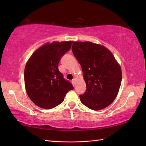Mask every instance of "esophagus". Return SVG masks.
<instances>
[{
	"mask_svg": "<svg viewBox=\"0 0 146 146\" xmlns=\"http://www.w3.org/2000/svg\"><path fill=\"white\" fill-rule=\"evenodd\" d=\"M76 78H74L73 80H72V83H74V84H75L76 83Z\"/></svg>",
	"mask_w": 146,
	"mask_h": 146,
	"instance_id": "obj_1",
	"label": "esophagus"
}]
</instances>
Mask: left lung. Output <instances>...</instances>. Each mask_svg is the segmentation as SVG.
<instances>
[{"label":"left lung","instance_id":"8db88e82","mask_svg":"<svg viewBox=\"0 0 146 146\" xmlns=\"http://www.w3.org/2000/svg\"><path fill=\"white\" fill-rule=\"evenodd\" d=\"M72 51L80 63L86 83L81 102L92 110L107 107L116 99L122 81L121 66L111 51L90 41H74Z\"/></svg>","mask_w":146,"mask_h":146}]
</instances>
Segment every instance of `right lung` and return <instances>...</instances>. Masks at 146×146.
<instances>
[{"instance_id":"1","label":"right lung","mask_w":146,"mask_h":146,"mask_svg":"<svg viewBox=\"0 0 146 146\" xmlns=\"http://www.w3.org/2000/svg\"><path fill=\"white\" fill-rule=\"evenodd\" d=\"M72 41L47 42L35 50L24 70L25 90L30 100L44 109L62 103L66 94L74 89L58 70L60 60L71 47Z\"/></svg>"}]
</instances>
